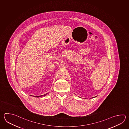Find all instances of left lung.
Returning <instances> with one entry per match:
<instances>
[{"label": "left lung", "mask_w": 129, "mask_h": 129, "mask_svg": "<svg viewBox=\"0 0 129 129\" xmlns=\"http://www.w3.org/2000/svg\"><path fill=\"white\" fill-rule=\"evenodd\" d=\"M96 96H95V97H96Z\"/></svg>", "instance_id": "left-lung-1"}]
</instances>
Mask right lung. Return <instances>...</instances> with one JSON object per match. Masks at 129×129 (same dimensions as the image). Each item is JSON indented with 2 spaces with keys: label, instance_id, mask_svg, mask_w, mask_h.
Masks as SVG:
<instances>
[{
  "label": "right lung",
  "instance_id": "add662e5",
  "mask_svg": "<svg viewBox=\"0 0 129 129\" xmlns=\"http://www.w3.org/2000/svg\"><path fill=\"white\" fill-rule=\"evenodd\" d=\"M48 93L45 94H44V95H41V96H34V97H36V98H39V97H41V96H46L47 94H48Z\"/></svg>",
  "mask_w": 129,
  "mask_h": 129
}]
</instances>
